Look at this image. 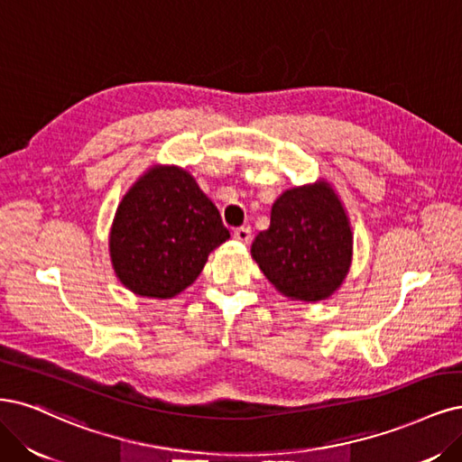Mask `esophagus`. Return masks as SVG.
<instances>
[{
    "label": "esophagus",
    "instance_id": "1",
    "mask_svg": "<svg viewBox=\"0 0 462 462\" xmlns=\"http://www.w3.org/2000/svg\"><path fill=\"white\" fill-rule=\"evenodd\" d=\"M233 238H235V241H238V243L248 245L252 241V231L248 227H238V229L233 231Z\"/></svg>",
    "mask_w": 462,
    "mask_h": 462
}]
</instances>
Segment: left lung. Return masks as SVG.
Masks as SVG:
<instances>
[{"label": "left lung", "mask_w": 462, "mask_h": 462, "mask_svg": "<svg viewBox=\"0 0 462 462\" xmlns=\"http://www.w3.org/2000/svg\"><path fill=\"white\" fill-rule=\"evenodd\" d=\"M250 254L282 296L308 304L330 298L354 258L352 226L337 190L325 180L286 189Z\"/></svg>", "instance_id": "1"}]
</instances>
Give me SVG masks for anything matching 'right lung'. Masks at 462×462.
I'll return each mask as SVG.
<instances>
[{"instance_id": "1", "label": "right lung", "mask_w": 462, "mask_h": 462, "mask_svg": "<svg viewBox=\"0 0 462 462\" xmlns=\"http://www.w3.org/2000/svg\"><path fill=\"white\" fill-rule=\"evenodd\" d=\"M229 238L216 204L187 170L154 164L120 200L108 235L118 281L137 296L168 300L193 284Z\"/></svg>"}]
</instances>
